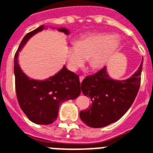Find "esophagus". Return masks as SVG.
Returning a JSON list of instances; mask_svg holds the SVG:
<instances>
[{
    "mask_svg": "<svg viewBox=\"0 0 153 153\" xmlns=\"http://www.w3.org/2000/svg\"><path fill=\"white\" fill-rule=\"evenodd\" d=\"M79 78H80V82H81H81H82V81H83V80H84V78H85V76H80V77H79Z\"/></svg>",
    "mask_w": 153,
    "mask_h": 153,
    "instance_id": "esophagus-1",
    "label": "esophagus"
}]
</instances>
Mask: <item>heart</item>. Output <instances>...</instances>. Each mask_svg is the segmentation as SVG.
<instances>
[{
  "mask_svg": "<svg viewBox=\"0 0 153 153\" xmlns=\"http://www.w3.org/2000/svg\"><path fill=\"white\" fill-rule=\"evenodd\" d=\"M118 38L110 34H94L83 36L75 44L67 48L68 67L72 71H77L89 59L93 69L104 67L119 48Z\"/></svg>",
  "mask_w": 153,
  "mask_h": 153,
  "instance_id": "b5f03b06",
  "label": "heart"
}]
</instances>
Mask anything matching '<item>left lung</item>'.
<instances>
[{
	"mask_svg": "<svg viewBox=\"0 0 153 153\" xmlns=\"http://www.w3.org/2000/svg\"><path fill=\"white\" fill-rule=\"evenodd\" d=\"M143 61L135 74L125 81L111 79L104 67L81 82V91L92 101L91 106L80 112L87 126L99 128L118 121L134 102L141 81Z\"/></svg>",
	"mask_w": 153,
	"mask_h": 153,
	"instance_id": "8db88e82",
	"label": "left lung"
}]
</instances>
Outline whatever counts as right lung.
Listing matches in <instances>:
<instances>
[{"mask_svg": "<svg viewBox=\"0 0 153 153\" xmlns=\"http://www.w3.org/2000/svg\"><path fill=\"white\" fill-rule=\"evenodd\" d=\"M41 26L29 32L22 40L14 56V75L17 98L21 109L31 122L48 125L56 121L59 105L65 101L75 99L81 94L79 76L64 67L56 75L45 81L29 78L20 68L18 63L19 51L30 38L44 29ZM59 31L68 34L67 29L59 28Z\"/></svg>", "mask_w": 153, "mask_h": 153, "instance_id": "1", "label": "right lung"}]
</instances>
